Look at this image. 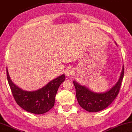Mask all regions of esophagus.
<instances>
[{
	"label": "esophagus",
	"mask_w": 132,
	"mask_h": 132,
	"mask_svg": "<svg viewBox=\"0 0 132 132\" xmlns=\"http://www.w3.org/2000/svg\"><path fill=\"white\" fill-rule=\"evenodd\" d=\"M65 73L66 76H67V77H69V76H72V74H74V70L72 68L69 67V68H68L67 69H66Z\"/></svg>",
	"instance_id": "1"
}]
</instances>
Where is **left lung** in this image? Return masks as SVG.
Wrapping results in <instances>:
<instances>
[{
	"mask_svg": "<svg viewBox=\"0 0 132 132\" xmlns=\"http://www.w3.org/2000/svg\"><path fill=\"white\" fill-rule=\"evenodd\" d=\"M115 43L117 45L116 42ZM123 76L124 65L118 81L110 89L104 92H95L85 85H80L76 80H74L76 97L80 106L90 112H99L108 107L113 102L119 92Z\"/></svg>",
	"mask_w": 132,
	"mask_h": 132,
	"instance_id": "obj_1",
	"label": "left lung"
}]
</instances>
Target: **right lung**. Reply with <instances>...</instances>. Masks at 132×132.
<instances>
[{"label":"right lung","instance_id":"right-lung-1","mask_svg":"<svg viewBox=\"0 0 132 132\" xmlns=\"http://www.w3.org/2000/svg\"><path fill=\"white\" fill-rule=\"evenodd\" d=\"M7 79L12 95L19 106L27 112L36 114L46 112L54 106L57 91L65 80L63 74L49 81L42 88L33 91L24 90L13 83L9 76L7 68Z\"/></svg>","mask_w":132,"mask_h":132}]
</instances>
